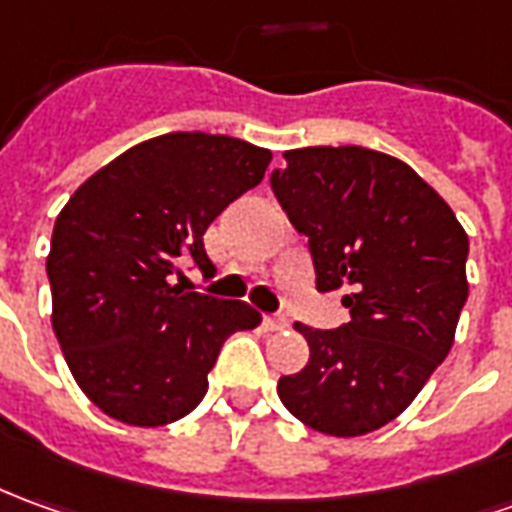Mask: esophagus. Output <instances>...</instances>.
I'll use <instances>...</instances> for the list:
<instances>
[{
	"mask_svg": "<svg viewBox=\"0 0 512 512\" xmlns=\"http://www.w3.org/2000/svg\"><path fill=\"white\" fill-rule=\"evenodd\" d=\"M263 324H266V330H285V327H288V318L285 316H266V321H263Z\"/></svg>",
	"mask_w": 512,
	"mask_h": 512,
	"instance_id": "34e87169",
	"label": "esophagus"
}]
</instances>
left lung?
I'll return each mask as SVG.
<instances>
[{
    "label": "left lung",
    "mask_w": 512,
    "mask_h": 512,
    "mask_svg": "<svg viewBox=\"0 0 512 512\" xmlns=\"http://www.w3.org/2000/svg\"><path fill=\"white\" fill-rule=\"evenodd\" d=\"M271 188L307 235L318 291L352 321L305 335L310 360L277 382L302 424L357 438L405 413L455 343L466 305L468 235L452 207L399 157L363 146L285 152Z\"/></svg>",
    "instance_id": "8db88e82"
}]
</instances>
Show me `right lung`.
Segmentation results:
<instances>
[{
    "mask_svg": "<svg viewBox=\"0 0 512 512\" xmlns=\"http://www.w3.org/2000/svg\"><path fill=\"white\" fill-rule=\"evenodd\" d=\"M268 163V149L230 135L169 132L110 160L60 210L46 257L52 330L105 416L130 427L188 416L221 343L260 324L246 302L171 280L185 255L213 274L202 235Z\"/></svg>",
    "mask_w": 512,
    "mask_h": 512,
    "instance_id": "obj_1",
    "label": "right lung"
}]
</instances>
